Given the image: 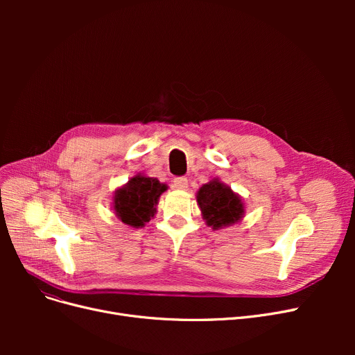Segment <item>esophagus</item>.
Instances as JSON below:
<instances>
[{
  "mask_svg": "<svg viewBox=\"0 0 355 355\" xmlns=\"http://www.w3.org/2000/svg\"><path fill=\"white\" fill-rule=\"evenodd\" d=\"M173 185H174L175 190L184 191V190L189 189V181H187V178L180 177V178H175V180H174V184H173Z\"/></svg>",
  "mask_w": 355,
  "mask_h": 355,
  "instance_id": "1",
  "label": "esophagus"
}]
</instances>
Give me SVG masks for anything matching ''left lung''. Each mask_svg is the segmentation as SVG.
Listing matches in <instances>:
<instances>
[{"label":"left lung","mask_w":355,"mask_h":355,"mask_svg":"<svg viewBox=\"0 0 355 355\" xmlns=\"http://www.w3.org/2000/svg\"><path fill=\"white\" fill-rule=\"evenodd\" d=\"M196 197L202 220L213 230L237 225L245 217L243 198L220 178H211L207 184H202Z\"/></svg>","instance_id":"8db88e82"}]
</instances>
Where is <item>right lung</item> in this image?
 Here are the masks:
<instances>
[{
    "label": "right lung",
    "mask_w": 355,
    "mask_h": 355,
    "mask_svg": "<svg viewBox=\"0 0 355 355\" xmlns=\"http://www.w3.org/2000/svg\"><path fill=\"white\" fill-rule=\"evenodd\" d=\"M168 185L158 178L138 173L112 196L115 216L129 227H144L157 214V206Z\"/></svg>",
    "instance_id": "obj_1"
}]
</instances>
